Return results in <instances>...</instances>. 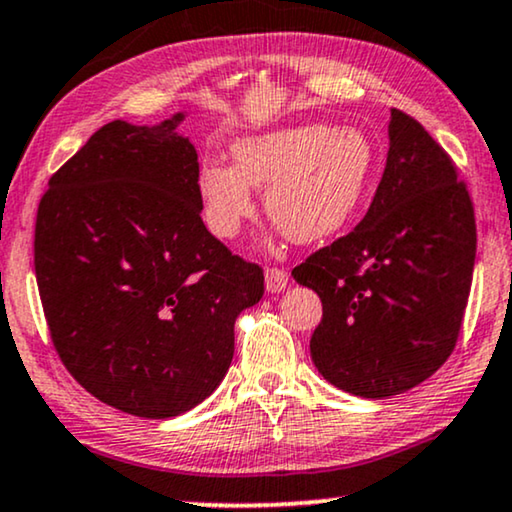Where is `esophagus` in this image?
<instances>
[{
	"label": "esophagus",
	"mask_w": 512,
	"mask_h": 512,
	"mask_svg": "<svg viewBox=\"0 0 512 512\" xmlns=\"http://www.w3.org/2000/svg\"><path fill=\"white\" fill-rule=\"evenodd\" d=\"M290 276L283 267H269L267 274H264V285H267L269 292H281L288 285Z\"/></svg>",
	"instance_id": "obj_1"
}]
</instances>
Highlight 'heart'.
<instances>
[{
  "instance_id": "b5f03b06",
  "label": "heart",
  "mask_w": 512,
  "mask_h": 512,
  "mask_svg": "<svg viewBox=\"0 0 512 512\" xmlns=\"http://www.w3.org/2000/svg\"><path fill=\"white\" fill-rule=\"evenodd\" d=\"M234 166L203 163L199 196L215 236L236 238L264 189L269 220L295 243H316L356 213L374 173V147L351 126L302 124L238 140Z\"/></svg>"
}]
</instances>
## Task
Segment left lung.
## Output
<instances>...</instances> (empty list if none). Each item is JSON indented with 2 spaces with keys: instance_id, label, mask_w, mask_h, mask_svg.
Returning <instances> with one entry per match:
<instances>
[{
  "instance_id": "left-lung-1",
  "label": "left lung",
  "mask_w": 512,
  "mask_h": 512,
  "mask_svg": "<svg viewBox=\"0 0 512 512\" xmlns=\"http://www.w3.org/2000/svg\"><path fill=\"white\" fill-rule=\"evenodd\" d=\"M384 175L363 220L292 269L316 290L318 372L360 398H388L440 370L459 342L475 267V210L445 149L391 109Z\"/></svg>"
}]
</instances>
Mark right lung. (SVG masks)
I'll list each match as a JSON object with an SVG mask.
<instances>
[{
  "instance_id": "right-lung-1",
  "label": "right lung",
  "mask_w": 512,
  "mask_h": 512,
  "mask_svg": "<svg viewBox=\"0 0 512 512\" xmlns=\"http://www.w3.org/2000/svg\"><path fill=\"white\" fill-rule=\"evenodd\" d=\"M180 121L102 126L51 175L34 224L53 349L88 393L142 419L177 417L220 386L236 316L264 295L260 264L201 220Z\"/></svg>"
}]
</instances>
